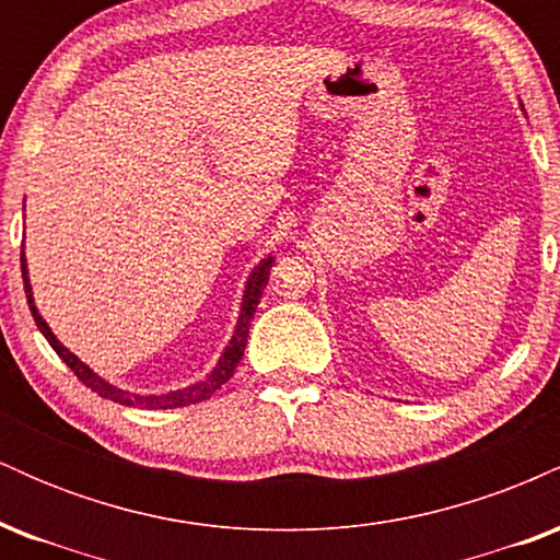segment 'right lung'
Here are the masks:
<instances>
[{
  "mask_svg": "<svg viewBox=\"0 0 560 560\" xmlns=\"http://www.w3.org/2000/svg\"><path fill=\"white\" fill-rule=\"evenodd\" d=\"M271 266H273V258H271V255H268V258H262L258 266L253 268V273H249L247 284H244L242 307H240V318H236L234 334H231L229 345L223 347L221 358H218V363H215V369L210 371L208 376L199 378V382H195V384H189V387L163 392V395H137V392H128V389L115 387V384L105 382V378H102L100 374H94V371L89 369L86 363L79 361V358H75L73 352H70L68 347L55 337L52 329H49L47 320L42 318V313H38V307H36V302H34V289H31V279H28V262H25V253L21 249L23 287H25V298H28V307H31V313H34V320H36L38 331H42L44 337H47V342L52 345V350L62 358V363H66L68 369L73 371V374L79 376L81 382L86 384V387L92 389V392H96V395H100V397H107V400H113V402H118V405H128V408H150V410L184 408V405L208 400V397L213 395L215 389H221L223 384H226L229 378L234 376L236 365H240L242 355H244V347H247L249 324H253L255 311H258V302L262 298V289H266V284H268V273H271Z\"/></svg>",
  "mask_w": 560,
  "mask_h": 560,
  "instance_id": "obj_1",
  "label": "right lung"
}]
</instances>
